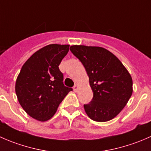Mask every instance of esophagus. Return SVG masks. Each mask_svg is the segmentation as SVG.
Segmentation results:
<instances>
[{
	"mask_svg": "<svg viewBox=\"0 0 151 151\" xmlns=\"http://www.w3.org/2000/svg\"><path fill=\"white\" fill-rule=\"evenodd\" d=\"M78 89H79V86L77 85H75L74 86V88H73V90H74V92H77V91H78Z\"/></svg>",
	"mask_w": 151,
	"mask_h": 151,
	"instance_id": "obj_1",
	"label": "esophagus"
}]
</instances>
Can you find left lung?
I'll return each mask as SVG.
<instances>
[{"instance_id":"left-lung-1","label":"left lung","mask_w":151,"mask_h":151,"mask_svg":"<svg viewBox=\"0 0 151 151\" xmlns=\"http://www.w3.org/2000/svg\"><path fill=\"white\" fill-rule=\"evenodd\" d=\"M70 50L85 66L93 93L92 101L84 105L87 115L97 122L113 119L132 96V76L121 60L103 47L73 45Z\"/></svg>"}]
</instances>
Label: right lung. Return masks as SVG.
<instances>
[{
    "label": "right lung",
    "mask_w": 151,
    "mask_h": 151,
    "mask_svg": "<svg viewBox=\"0 0 151 151\" xmlns=\"http://www.w3.org/2000/svg\"><path fill=\"white\" fill-rule=\"evenodd\" d=\"M68 45L52 44L33 53L22 66L15 83L18 101L28 115L47 121L72 88L64 86L59 65Z\"/></svg>",
    "instance_id": "1"
}]
</instances>
